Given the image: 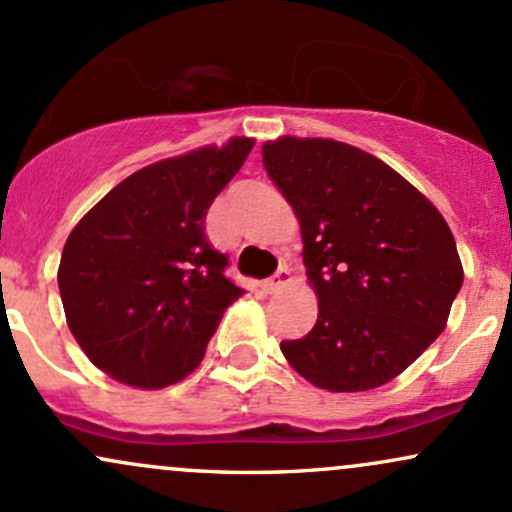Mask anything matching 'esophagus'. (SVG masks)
<instances>
[{"label": "esophagus", "mask_w": 512, "mask_h": 512, "mask_svg": "<svg viewBox=\"0 0 512 512\" xmlns=\"http://www.w3.org/2000/svg\"><path fill=\"white\" fill-rule=\"evenodd\" d=\"M291 281V272H289V264L281 262L279 269H276L274 276H269V279L262 281V289L264 293H276L279 289H284L286 284Z\"/></svg>", "instance_id": "34e87169"}]
</instances>
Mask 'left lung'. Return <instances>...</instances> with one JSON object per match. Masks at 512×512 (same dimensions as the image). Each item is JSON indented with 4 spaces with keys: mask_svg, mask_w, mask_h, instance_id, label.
Masks as SVG:
<instances>
[{
    "mask_svg": "<svg viewBox=\"0 0 512 512\" xmlns=\"http://www.w3.org/2000/svg\"><path fill=\"white\" fill-rule=\"evenodd\" d=\"M296 211L317 293L315 327L281 342L308 383L363 392L390 383L445 330L462 262L440 211L380 158L334 139L262 146Z\"/></svg>",
    "mask_w": 512,
    "mask_h": 512,
    "instance_id": "obj_1",
    "label": "left lung"
}]
</instances>
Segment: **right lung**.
Here are the masks:
<instances>
[{
    "label": "right lung",
    "mask_w": 512,
    "mask_h": 512,
    "mask_svg": "<svg viewBox=\"0 0 512 512\" xmlns=\"http://www.w3.org/2000/svg\"><path fill=\"white\" fill-rule=\"evenodd\" d=\"M255 139L233 137L132 173L64 243L60 296L84 354L120 383L161 390L204 358L223 310L243 293L204 219Z\"/></svg>",
    "instance_id": "add662e5"
}]
</instances>
